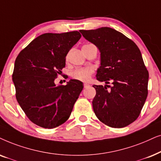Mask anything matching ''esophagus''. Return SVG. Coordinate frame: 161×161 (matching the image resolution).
Returning <instances> with one entry per match:
<instances>
[{
    "mask_svg": "<svg viewBox=\"0 0 161 161\" xmlns=\"http://www.w3.org/2000/svg\"><path fill=\"white\" fill-rule=\"evenodd\" d=\"M89 85H90L87 84V83H85V84H84V87H85V88H86V87H88Z\"/></svg>",
    "mask_w": 161,
    "mask_h": 161,
    "instance_id": "esophagus-1",
    "label": "esophagus"
}]
</instances>
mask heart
<instances>
[{
	"label": "heart",
	"mask_w": 161,
	"mask_h": 161,
	"mask_svg": "<svg viewBox=\"0 0 161 161\" xmlns=\"http://www.w3.org/2000/svg\"><path fill=\"white\" fill-rule=\"evenodd\" d=\"M93 72V70L91 67L79 68L73 70L71 74H70V76L74 79H76V80L82 81V82H87L91 78Z\"/></svg>",
	"instance_id": "b5f03b06"
}]
</instances>
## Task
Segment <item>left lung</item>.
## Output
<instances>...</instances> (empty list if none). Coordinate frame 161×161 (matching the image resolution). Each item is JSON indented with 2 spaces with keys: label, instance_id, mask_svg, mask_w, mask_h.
Here are the masks:
<instances>
[{
  "label": "left lung",
  "instance_id": "obj_1",
  "mask_svg": "<svg viewBox=\"0 0 161 161\" xmlns=\"http://www.w3.org/2000/svg\"><path fill=\"white\" fill-rule=\"evenodd\" d=\"M100 51L96 79L108 85H93L96 117L110 127L121 128L136 121L148 94L149 73L138 47L121 32L109 27L79 30Z\"/></svg>",
  "mask_w": 161,
  "mask_h": 161
}]
</instances>
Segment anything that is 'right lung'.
<instances>
[{
	"instance_id": "1",
	"label": "right lung",
	"mask_w": 161,
	"mask_h": 161,
	"mask_svg": "<svg viewBox=\"0 0 161 161\" xmlns=\"http://www.w3.org/2000/svg\"><path fill=\"white\" fill-rule=\"evenodd\" d=\"M82 35L79 31L46 33L32 40L15 59L12 81L16 98L30 121L52 129L67 121L83 89L70 79L56 85L55 79L65 66V57Z\"/></svg>"
}]
</instances>
